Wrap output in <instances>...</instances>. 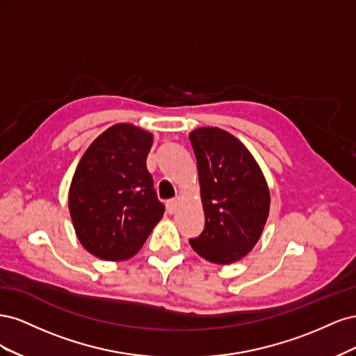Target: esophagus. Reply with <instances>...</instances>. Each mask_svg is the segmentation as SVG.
Masks as SVG:
<instances>
[{"label": "esophagus", "mask_w": 356, "mask_h": 356, "mask_svg": "<svg viewBox=\"0 0 356 356\" xmlns=\"http://www.w3.org/2000/svg\"><path fill=\"white\" fill-rule=\"evenodd\" d=\"M178 203L179 200L178 199H170L166 202V209L169 213H175L177 212V208H178Z\"/></svg>", "instance_id": "1"}]
</instances>
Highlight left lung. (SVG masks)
<instances>
[{
    "mask_svg": "<svg viewBox=\"0 0 356 356\" xmlns=\"http://www.w3.org/2000/svg\"><path fill=\"white\" fill-rule=\"evenodd\" d=\"M204 229L190 245L215 264L239 261L260 239L270 209L263 172L248 148L220 127L193 131Z\"/></svg>",
    "mask_w": 356,
    "mask_h": 356,
    "instance_id": "obj_1",
    "label": "left lung"
}]
</instances>
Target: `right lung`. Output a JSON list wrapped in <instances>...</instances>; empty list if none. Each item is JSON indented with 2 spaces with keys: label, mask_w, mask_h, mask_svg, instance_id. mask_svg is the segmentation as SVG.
Listing matches in <instances>:
<instances>
[{
  "label": "right lung",
  "mask_w": 356,
  "mask_h": 356,
  "mask_svg": "<svg viewBox=\"0 0 356 356\" xmlns=\"http://www.w3.org/2000/svg\"><path fill=\"white\" fill-rule=\"evenodd\" d=\"M152 145V134L118 123L95 139L77 165L68 207L75 234L95 257H134L163 217L147 169Z\"/></svg>",
  "instance_id": "obj_1"
}]
</instances>
